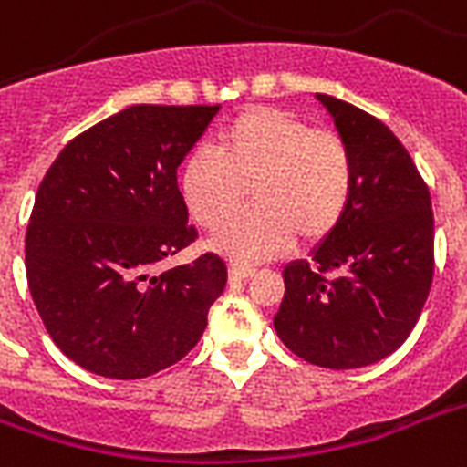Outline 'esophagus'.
Wrapping results in <instances>:
<instances>
[{"instance_id":"1","label":"esophagus","mask_w":467,"mask_h":467,"mask_svg":"<svg viewBox=\"0 0 467 467\" xmlns=\"http://www.w3.org/2000/svg\"><path fill=\"white\" fill-rule=\"evenodd\" d=\"M227 274H230V281H244L254 274V269L247 265H237V262H233V265L227 266Z\"/></svg>"}]
</instances>
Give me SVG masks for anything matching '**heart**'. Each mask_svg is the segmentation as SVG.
I'll return each instance as SVG.
<instances>
[{"instance_id": "1", "label": "heart", "mask_w": 467, "mask_h": 467, "mask_svg": "<svg viewBox=\"0 0 467 467\" xmlns=\"http://www.w3.org/2000/svg\"><path fill=\"white\" fill-rule=\"evenodd\" d=\"M253 188L258 208L229 222ZM355 161L336 131L276 107H249L215 134V156L195 151L181 169V195L210 247L237 262L272 259L301 242L326 240L350 208Z\"/></svg>"}]
</instances>
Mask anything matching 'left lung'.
<instances>
[{
	"label": "left lung",
	"mask_w": 467,
	"mask_h": 467,
	"mask_svg": "<svg viewBox=\"0 0 467 467\" xmlns=\"http://www.w3.org/2000/svg\"><path fill=\"white\" fill-rule=\"evenodd\" d=\"M316 98L350 147L355 188L343 223L311 262L284 269L274 328L311 365L368 368L407 340L431 289V195L387 124L343 99Z\"/></svg>",
	"instance_id": "left-lung-1"
}]
</instances>
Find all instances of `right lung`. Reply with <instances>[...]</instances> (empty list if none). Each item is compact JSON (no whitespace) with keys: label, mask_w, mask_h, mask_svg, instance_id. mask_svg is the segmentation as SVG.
Returning a JSON list of instances; mask_svg holds the SVG:
<instances>
[{"label":"right lung","mask_w":467,"mask_h":467,"mask_svg":"<svg viewBox=\"0 0 467 467\" xmlns=\"http://www.w3.org/2000/svg\"><path fill=\"white\" fill-rule=\"evenodd\" d=\"M218 105H134L78 134L46 171L26 230V279L60 352L139 379L186 358L223 294L218 254L156 274L195 240L176 171Z\"/></svg>","instance_id":"obj_1"}]
</instances>
